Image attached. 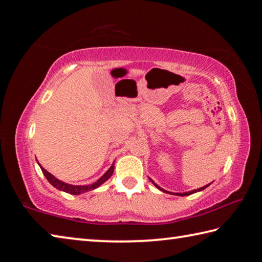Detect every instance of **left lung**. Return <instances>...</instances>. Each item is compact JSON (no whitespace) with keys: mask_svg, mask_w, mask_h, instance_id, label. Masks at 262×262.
<instances>
[{"mask_svg":"<svg viewBox=\"0 0 262 262\" xmlns=\"http://www.w3.org/2000/svg\"><path fill=\"white\" fill-rule=\"evenodd\" d=\"M150 180H151V179H150ZM151 183L155 185V186H156V187L158 188V189H161L162 190V192H165V193H170V192H167V190H165V189H163V188H161V187H159V186L158 185H156V184H155L154 183V181L151 180ZM210 185V184H209ZM209 185H206V186H203V187H201V188H199V189H193V190H190V192H185V193H173V194H176V195H178V196H186V195H189V194H193V193H196V192H200V190H203V189H205V188H207L208 187V186H209ZM172 194V193H171Z\"/></svg>","mask_w":262,"mask_h":262,"instance_id":"1","label":"left lung"}]
</instances>
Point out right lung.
Returning <instances> with one entry per match:
<instances>
[{
    "instance_id": "right-lung-1",
    "label": "right lung",
    "mask_w": 262,
    "mask_h": 262,
    "mask_svg": "<svg viewBox=\"0 0 262 262\" xmlns=\"http://www.w3.org/2000/svg\"><path fill=\"white\" fill-rule=\"evenodd\" d=\"M39 165H40V164H39ZM40 168H41L43 176L46 177V179L50 181V184L52 186H54L55 188L60 189V190H63V192H66V193H69V194H73V195H78V194L85 193V192H89V190H92V189H95L97 187H99L101 184H104L106 180L111 178V176L113 174V171H114V164H112V166H111L108 170L105 172L104 176L101 177V178H99L98 180L96 181V183H94L92 185H88V186H81V185L75 186V185L66 184V183H63V181L56 179L54 176L51 174L48 171H46L42 166H40Z\"/></svg>"
}]
</instances>
